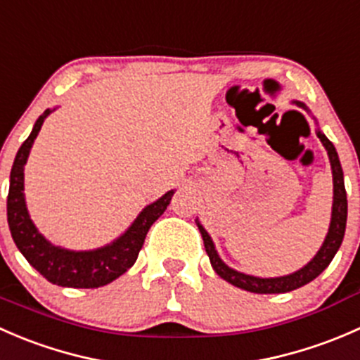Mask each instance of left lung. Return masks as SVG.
Listing matches in <instances>:
<instances>
[{
	"mask_svg": "<svg viewBox=\"0 0 360 360\" xmlns=\"http://www.w3.org/2000/svg\"><path fill=\"white\" fill-rule=\"evenodd\" d=\"M292 104H296L297 108H303L304 111L310 112L307 108V104L300 103V101H292ZM315 120V116H314ZM317 122V120H315ZM317 137L321 139L322 146L326 148L329 157V163H331L333 170V209H331V223H329L328 235H326L324 242H322L321 249L317 250L314 257L304 264L300 270L292 271L289 275H282V277H254V275L242 274V271L233 270V268L228 266L223 259L217 254L216 245H214L212 238L207 233L205 228L202 226L200 221L195 219L198 230H200L203 245H205V252L209 256L210 264H212L214 271L219 275L223 281L230 282L235 288H240L244 291L256 292V294H281V292H289L294 291L297 288H303L308 282H311L314 278H317L326 268L329 266V263L333 261L335 254L340 249L341 242L345 237V228H347V214H348V203H347V191H345V181H343V169H341L340 158H338L336 148L333 146L331 141L324 136L321 129H317Z\"/></svg>",
	"mask_w": 360,
	"mask_h": 360,
	"instance_id": "1",
	"label": "left lung"
}]
</instances>
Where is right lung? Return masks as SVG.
Segmentation results:
<instances>
[{"label": "right lung", "instance_id": "1", "mask_svg": "<svg viewBox=\"0 0 360 360\" xmlns=\"http://www.w3.org/2000/svg\"><path fill=\"white\" fill-rule=\"evenodd\" d=\"M53 110H45L36 120L31 134L24 141L13 160L10 172V190L6 200V216L12 238L17 249L22 252L27 263L39 271L52 284L60 288L96 289L116 281L136 263L139 250L143 249L144 238L151 224L165 212L167 205L172 200L176 190L167 191L163 197L144 207L139 216L132 221L129 228L118 238L92 250H71L46 240L38 231L36 224L29 216L24 195V165L27 163L29 153L34 144L36 136L41 130L43 122Z\"/></svg>", "mask_w": 360, "mask_h": 360}]
</instances>
